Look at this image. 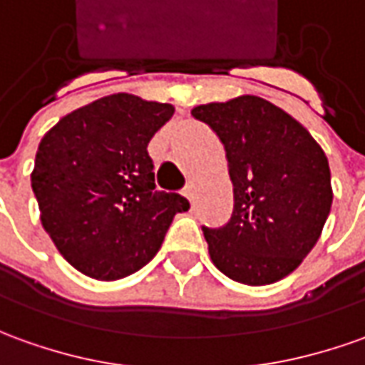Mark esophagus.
Wrapping results in <instances>:
<instances>
[{
  "instance_id": "34e87169",
  "label": "esophagus",
  "mask_w": 365,
  "mask_h": 365,
  "mask_svg": "<svg viewBox=\"0 0 365 365\" xmlns=\"http://www.w3.org/2000/svg\"><path fill=\"white\" fill-rule=\"evenodd\" d=\"M182 192H185V197H187L188 200H190V202H192V200H195V187H192V185H190V182H188L187 187L182 188Z\"/></svg>"
}]
</instances>
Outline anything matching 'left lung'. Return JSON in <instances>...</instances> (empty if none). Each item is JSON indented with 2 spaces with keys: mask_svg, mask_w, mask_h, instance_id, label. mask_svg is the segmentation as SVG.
Returning <instances> with one entry per match:
<instances>
[{
  "mask_svg": "<svg viewBox=\"0 0 365 365\" xmlns=\"http://www.w3.org/2000/svg\"><path fill=\"white\" fill-rule=\"evenodd\" d=\"M225 145L235 208L202 232L215 266L262 286L296 270L318 242L331 207L328 158L298 120L255 95L192 109Z\"/></svg>",
  "mask_w": 365,
  "mask_h": 365,
  "instance_id": "obj_1",
  "label": "left lung"
}]
</instances>
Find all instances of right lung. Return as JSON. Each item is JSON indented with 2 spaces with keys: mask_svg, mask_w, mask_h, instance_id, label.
I'll list each match as a JSON object with an SVG mask.
<instances>
[{
  "mask_svg": "<svg viewBox=\"0 0 365 365\" xmlns=\"http://www.w3.org/2000/svg\"><path fill=\"white\" fill-rule=\"evenodd\" d=\"M173 113L168 103L117 93L69 113L39 143L31 188L41 225L79 272L97 280L137 272L190 207L157 190L147 150Z\"/></svg>",
  "mask_w": 365,
  "mask_h": 365,
  "instance_id": "add662e5",
  "label": "right lung"
}]
</instances>
